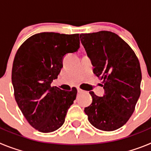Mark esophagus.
I'll list each match as a JSON object with an SVG mask.
<instances>
[{
	"instance_id": "1",
	"label": "esophagus",
	"mask_w": 151,
	"mask_h": 151,
	"mask_svg": "<svg viewBox=\"0 0 151 151\" xmlns=\"http://www.w3.org/2000/svg\"><path fill=\"white\" fill-rule=\"evenodd\" d=\"M77 90H78V92L79 93V94H82V93H85V91L82 90L81 88H78Z\"/></svg>"
}]
</instances>
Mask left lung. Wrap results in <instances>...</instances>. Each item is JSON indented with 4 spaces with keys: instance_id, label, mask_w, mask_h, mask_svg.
I'll list each match as a JSON object with an SVG mask.
<instances>
[{
    "instance_id": "8db88e82",
    "label": "left lung",
    "mask_w": 151,
    "mask_h": 151,
    "mask_svg": "<svg viewBox=\"0 0 151 151\" xmlns=\"http://www.w3.org/2000/svg\"><path fill=\"white\" fill-rule=\"evenodd\" d=\"M80 39L91 60L94 73L104 80V94L93 91L91 104L85 108L90 123L102 131H114L132 115L141 94V71L138 57L124 40L108 31L81 34Z\"/></svg>"
}]
</instances>
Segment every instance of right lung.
Wrapping results in <instances>:
<instances>
[{
	"mask_svg": "<svg viewBox=\"0 0 151 151\" xmlns=\"http://www.w3.org/2000/svg\"><path fill=\"white\" fill-rule=\"evenodd\" d=\"M79 35L41 32L31 36L17 50L12 83L19 107L26 120L41 132L56 131L64 123L77 94L51 87L63 67L64 56L80 47Z\"/></svg>",
	"mask_w": 151,
	"mask_h": 151,
	"instance_id": "1",
	"label": "right lung"
}]
</instances>
